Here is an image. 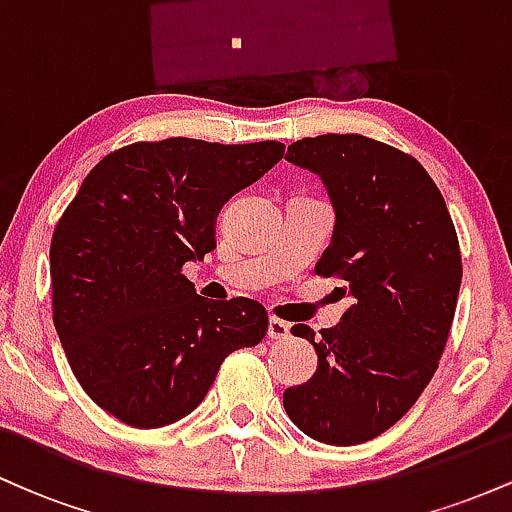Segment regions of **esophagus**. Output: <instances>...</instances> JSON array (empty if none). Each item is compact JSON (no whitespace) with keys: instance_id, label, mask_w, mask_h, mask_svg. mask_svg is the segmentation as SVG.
I'll return each mask as SVG.
<instances>
[{"instance_id":"34e87169","label":"esophagus","mask_w":512,"mask_h":512,"mask_svg":"<svg viewBox=\"0 0 512 512\" xmlns=\"http://www.w3.org/2000/svg\"><path fill=\"white\" fill-rule=\"evenodd\" d=\"M267 334L272 339H286L291 334V325L289 322H284V320H279V317H269V330H267Z\"/></svg>"}]
</instances>
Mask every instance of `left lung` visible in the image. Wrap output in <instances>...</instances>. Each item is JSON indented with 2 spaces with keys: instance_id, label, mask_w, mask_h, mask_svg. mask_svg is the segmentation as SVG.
<instances>
[{
  "instance_id": "8db88e82",
  "label": "left lung",
  "mask_w": 512,
  "mask_h": 512,
  "mask_svg": "<svg viewBox=\"0 0 512 512\" xmlns=\"http://www.w3.org/2000/svg\"><path fill=\"white\" fill-rule=\"evenodd\" d=\"M286 161L327 187L334 233L315 274L342 279L354 303L320 339L293 325V337L315 346L317 370L284 392V409L320 443H366L395 426L436 373L460 293V243L436 182L395 146L322 134L293 142Z\"/></svg>"
}]
</instances>
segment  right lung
<instances>
[{"label": "right lung", "mask_w": 512, "mask_h": 512, "mask_svg": "<svg viewBox=\"0 0 512 512\" xmlns=\"http://www.w3.org/2000/svg\"><path fill=\"white\" fill-rule=\"evenodd\" d=\"M281 142L173 137L98 163L57 221L52 320L76 380L134 428L199 407L223 358L269 330L252 298L207 301L182 264L216 248V216L284 158Z\"/></svg>", "instance_id": "right-lung-1"}]
</instances>
